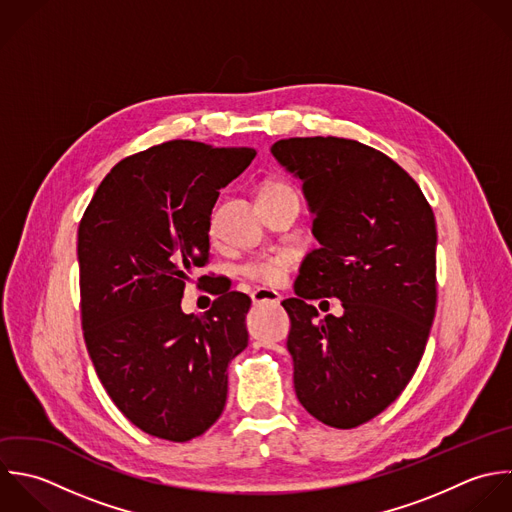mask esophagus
<instances>
[{"mask_svg":"<svg viewBox=\"0 0 512 512\" xmlns=\"http://www.w3.org/2000/svg\"><path fill=\"white\" fill-rule=\"evenodd\" d=\"M251 299H253V305H277L281 301V295L273 289H267V287H259L251 293Z\"/></svg>","mask_w":512,"mask_h":512,"instance_id":"1","label":"esophagus"}]
</instances>
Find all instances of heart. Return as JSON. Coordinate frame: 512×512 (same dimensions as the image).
I'll return each instance as SVG.
<instances>
[{
    "label": "heart",
    "mask_w": 512,
    "mask_h": 512,
    "mask_svg": "<svg viewBox=\"0 0 512 512\" xmlns=\"http://www.w3.org/2000/svg\"><path fill=\"white\" fill-rule=\"evenodd\" d=\"M293 189L291 185L283 183V181H271L267 183L259 195H269V193H277V191H287ZM291 257L285 253L279 255H269V257H257V259H249L247 263L241 265V273L259 283V285H267V287H277L287 279V273L291 269Z\"/></svg>",
    "instance_id": "1"
}]
</instances>
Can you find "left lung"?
Segmentation results:
<instances>
[{
  "mask_svg": "<svg viewBox=\"0 0 512 512\" xmlns=\"http://www.w3.org/2000/svg\"><path fill=\"white\" fill-rule=\"evenodd\" d=\"M303 181L321 243L283 307L299 403L335 429L383 413L409 385L437 309V223L417 181L385 153L343 137L271 147ZM337 296L344 315L317 320L307 298Z\"/></svg>",
  "mask_w": 512,
  "mask_h": 512,
  "instance_id": "obj_1",
  "label": "left lung"
}]
</instances>
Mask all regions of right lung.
<instances>
[{
  "instance_id": "add662e5",
  "label": "right lung",
  "mask_w": 512,
  "mask_h": 512,
  "mask_svg": "<svg viewBox=\"0 0 512 512\" xmlns=\"http://www.w3.org/2000/svg\"><path fill=\"white\" fill-rule=\"evenodd\" d=\"M255 155L189 139L149 147L105 175L81 217L85 347L115 407L151 437L185 443L223 413L251 299L217 291L209 311L185 315L181 297L193 269L209 263L219 189Z\"/></svg>"
}]
</instances>
